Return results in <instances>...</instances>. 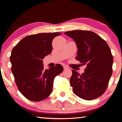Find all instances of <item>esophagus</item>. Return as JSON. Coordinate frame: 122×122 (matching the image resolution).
I'll return each instance as SVG.
<instances>
[{
	"label": "esophagus",
	"instance_id": "esophagus-1",
	"mask_svg": "<svg viewBox=\"0 0 122 122\" xmlns=\"http://www.w3.org/2000/svg\"><path fill=\"white\" fill-rule=\"evenodd\" d=\"M63 68H64V69H65V70H66V69H68V67L67 66H63Z\"/></svg>",
	"mask_w": 122,
	"mask_h": 122
}]
</instances>
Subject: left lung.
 <instances>
[{
    "label": "left lung",
    "instance_id": "1",
    "mask_svg": "<svg viewBox=\"0 0 122 122\" xmlns=\"http://www.w3.org/2000/svg\"><path fill=\"white\" fill-rule=\"evenodd\" d=\"M75 41L76 60L86 65L80 75L72 70L70 83L74 93L85 100H92L104 93L112 73L113 56L106 41L95 33L75 30L65 33Z\"/></svg>",
    "mask_w": 122,
    "mask_h": 122
}]
</instances>
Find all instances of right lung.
<instances>
[{
	"mask_svg": "<svg viewBox=\"0 0 122 122\" xmlns=\"http://www.w3.org/2000/svg\"><path fill=\"white\" fill-rule=\"evenodd\" d=\"M61 33H42L27 36L12 49L11 71L20 92L28 100L39 102L52 92L54 80L63 71L56 64L44 69L42 59L52 51L53 39Z\"/></svg>",
	"mask_w": 122,
	"mask_h": 122,
	"instance_id": "1",
	"label": "right lung"
}]
</instances>
